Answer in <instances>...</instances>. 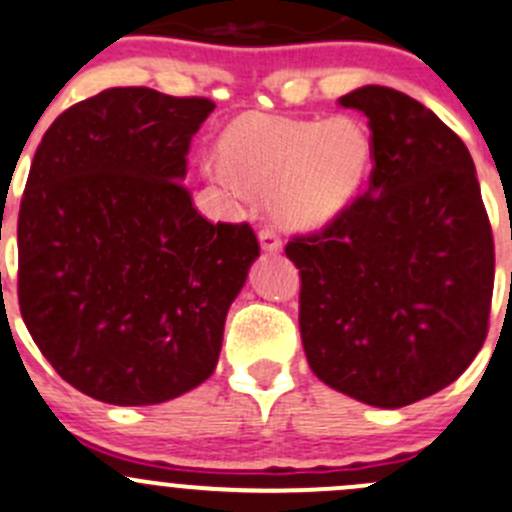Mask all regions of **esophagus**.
I'll return each mask as SVG.
<instances>
[{
	"label": "esophagus",
	"instance_id": "esophagus-1",
	"mask_svg": "<svg viewBox=\"0 0 512 512\" xmlns=\"http://www.w3.org/2000/svg\"><path fill=\"white\" fill-rule=\"evenodd\" d=\"M258 241H261V249L266 251V254H278V251L283 249V241L278 239L276 231H271V229L258 231Z\"/></svg>",
	"mask_w": 512,
	"mask_h": 512
}]
</instances>
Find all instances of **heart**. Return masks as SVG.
Returning a JSON list of instances; mask_svg holds the SVG:
<instances>
[{"label": "heart", "mask_w": 512, "mask_h": 512, "mask_svg": "<svg viewBox=\"0 0 512 512\" xmlns=\"http://www.w3.org/2000/svg\"><path fill=\"white\" fill-rule=\"evenodd\" d=\"M219 154L201 161L206 179L234 201L271 191V209L293 231L336 221L371 169V136L351 116L301 121L263 116L234 126Z\"/></svg>", "instance_id": "heart-1"}]
</instances>
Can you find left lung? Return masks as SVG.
<instances>
[{"mask_svg": "<svg viewBox=\"0 0 512 512\" xmlns=\"http://www.w3.org/2000/svg\"><path fill=\"white\" fill-rule=\"evenodd\" d=\"M338 104L368 119L373 171L321 234L286 246L303 351L333 391L403 408L450 386L483 348L493 231L470 151L421 101L368 84Z\"/></svg>", "mask_w": 512, "mask_h": 512, "instance_id": "left-lung-1", "label": "left lung"}]
</instances>
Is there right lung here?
Returning a JSON list of instances; mask_svg holds the SVG:
<instances>
[{"mask_svg": "<svg viewBox=\"0 0 512 512\" xmlns=\"http://www.w3.org/2000/svg\"><path fill=\"white\" fill-rule=\"evenodd\" d=\"M211 111L199 96L106 89L57 116L34 154L19 308L54 371L96 401H171L219 363L258 241L249 224L206 221L181 184Z\"/></svg>", "mask_w": 512, "mask_h": 512, "instance_id": "right-lung-1", "label": "right lung"}]
</instances>
